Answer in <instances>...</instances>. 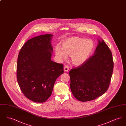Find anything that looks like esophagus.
Segmentation results:
<instances>
[{
    "label": "esophagus",
    "instance_id": "obj_1",
    "mask_svg": "<svg viewBox=\"0 0 126 126\" xmlns=\"http://www.w3.org/2000/svg\"><path fill=\"white\" fill-rule=\"evenodd\" d=\"M69 70V67L67 66H65L64 67V71L65 72H67Z\"/></svg>",
    "mask_w": 126,
    "mask_h": 126
}]
</instances>
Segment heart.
I'll return each mask as SVG.
<instances>
[{
    "mask_svg": "<svg viewBox=\"0 0 126 126\" xmlns=\"http://www.w3.org/2000/svg\"><path fill=\"white\" fill-rule=\"evenodd\" d=\"M61 47L56 46L55 48L57 57L60 60H65L67 55H70L73 64L79 66L90 58L94 52L95 45L91 40L75 36L63 40Z\"/></svg>",
    "mask_w": 126,
    "mask_h": 126,
    "instance_id": "1",
    "label": "heart"
}]
</instances>
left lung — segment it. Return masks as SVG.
<instances>
[{"mask_svg": "<svg viewBox=\"0 0 126 126\" xmlns=\"http://www.w3.org/2000/svg\"><path fill=\"white\" fill-rule=\"evenodd\" d=\"M112 55L103 40H98L94 55L69 72L70 89L81 102L94 100L109 88L114 66Z\"/></svg>", "mask_w": 126, "mask_h": 126, "instance_id": "1", "label": "left lung"}]
</instances>
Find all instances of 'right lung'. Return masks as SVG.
<instances>
[{
    "label": "right lung",
    "mask_w": 126,
    "mask_h": 126,
    "mask_svg": "<svg viewBox=\"0 0 126 126\" xmlns=\"http://www.w3.org/2000/svg\"><path fill=\"white\" fill-rule=\"evenodd\" d=\"M52 36L46 34L31 39L18 55V84L24 96L33 102H46L51 95L57 78L64 73L63 64L51 60Z\"/></svg>",
    "instance_id": "right-lung-1"
}]
</instances>
